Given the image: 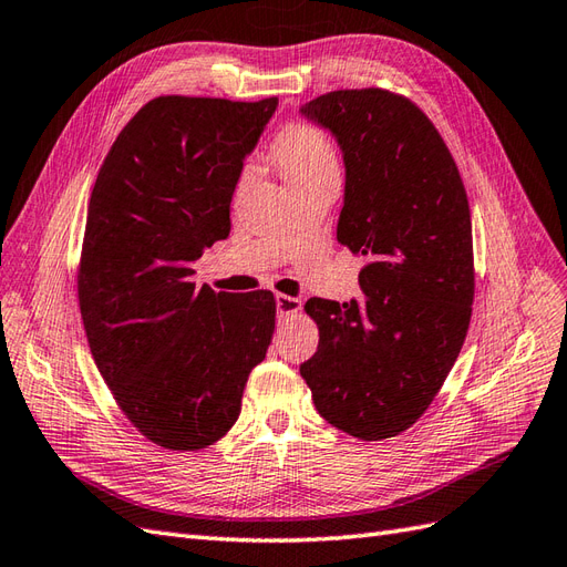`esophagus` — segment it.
<instances>
[{
	"instance_id": "esophagus-1",
	"label": "esophagus",
	"mask_w": 567,
	"mask_h": 567,
	"mask_svg": "<svg viewBox=\"0 0 567 567\" xmlns=\"http://www.w3.org/2000/svg\"><path fill=\"white\" fill-rule=\"evenodd\" d=\"M302 302L293 296H276V312H279V317H288V315H296L300 312Z\"/></svg>"
}]
</instances>
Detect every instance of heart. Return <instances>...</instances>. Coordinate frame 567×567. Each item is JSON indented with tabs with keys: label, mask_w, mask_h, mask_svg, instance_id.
<instances>
[{
	"label": "heart",
	"mask_w": 567,
	"mask_h": 567,
	"mask_svg": "<svg viewBox=\"0 0 567 567\" xmlns=\"http://www.w3.org/2000/svg\"><path fill=\"white\" fill-rule=\"evenodd\" d=\"M274 156L288 185L322 175H339L337 144L320 124H286L274 140Z\"/></svg>",
	"instance_id": "1"
}]
</instances>
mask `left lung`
Masks as SVG:
<instances>
[{
    "instance_id": "1",
    "label": "left lung",
    "mask_w": 567,
    "mask_h": 567,
    "mask_svg": "<svg viewBox=\"0 0 567 567\" xmlns=\"http://www.w3.org/2000/svg\"><path fill=\"white\" fill-rule=\"evenodd\" d=\"M300 113L343 151L337 240L365 257L363 300L306 302L320 347L300 375L327 423L368 443L394 437L431 406L472 320L466 189L435 124L402 93L329 91Z\"/></svg>"
}]
</instances>
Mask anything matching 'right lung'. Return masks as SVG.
<instances>
[{"mask_svg": "<svg viewBox=\"0 0 567 567\" xmlns=\"http://www.w3.org/2000/svg\"><path fill=\"white\" fill-rule=\"evenodd\" d=\"M276 105L158 95L124 124L95 177L81 320L117 406L165 450L224 437L271 343V291L216 293L195 284L192 265L228 238L243 161Z\"/></svg>", "mask_w": 567, "mask_h": 567, "instance_id": "1", "label": "right lung"}]
</instances>
